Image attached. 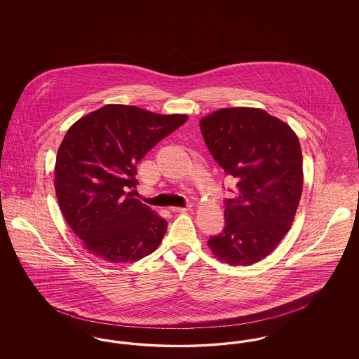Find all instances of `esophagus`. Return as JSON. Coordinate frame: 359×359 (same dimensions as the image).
I'll list each match as a JSON object with an SVG mask.
<instances>
[{
	"instance_id": "1",
	"label": "esophagus",
	"mask_w": 359,
	"mask_h": 359,
	"mask_svg": "<svg viewBox=\"0 0 359 359\" xmlns=\"http://www.w3.org/2000/svg\"><path fill=\"white\" fill-rule=\"evenodd\" d=\"M170 210L173 212H186L188 210H191V205L188 207H170Z\"/></svg>"
}]
</instances>
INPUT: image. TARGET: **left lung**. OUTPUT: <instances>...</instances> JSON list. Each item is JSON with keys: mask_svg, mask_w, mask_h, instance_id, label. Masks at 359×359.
Wrapping results in <instances>:
<instances>
[{"mask_svg": "<svg viewBox=\"0 0 359 359\" xmlns=\"http://www.w3.org/2000/svg\"><path fill=\"white\" fill-rule=\"evenodd\" d=\"M199 125L210 154L237 182L236 196L223 201L222 233L207 243L229 265L256 264L288 233L300 202L299 138L285 122L252 107L221 109Z\"/></svg>", "mask_w": 359, "mask_h": 359, "instance_id": "left-lung-1", "label": "left lung"}]
</instances>
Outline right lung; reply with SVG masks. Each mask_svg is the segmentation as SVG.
I'll list each match as a JSON object with an SVG mask.
<instances>
[{"label": "right lung", "instance_id": "obj_1", "mask_svg": "<svg viewBox=\"0 0 359 359\" xmlns=\"http://www.w3.org/2000/svg\"><path fill=\"white\" fill-rule=\"evenodd\" d=\"M187 116L106 104L76 121L55 165L60 210L86 249L110 262H136L160 245L167 221L132 198L137 163Z\"/></svg>", "mask_w": 359, "mask_h": 359}]
</instances>
